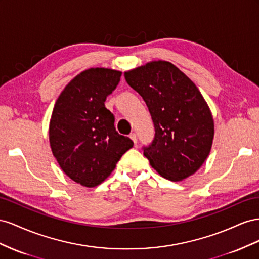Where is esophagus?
<instances>
[{
	"label": "esophagus",
	"instance_id": "1",
	"mask_svg": "<svg viewBox=\"0 0 259 259\" xmlns=\"http://www.w3.org/2000/svg\"><path fill=\"white\" fill-rule=\"evenodd\" d=\"M130 139L132 140V141L135 142V144H137L138 143V137H137V135L136 134H130Z\"/></svg>",
	"mask_w": 259,
	"mask_h": 259
}]
</instances>
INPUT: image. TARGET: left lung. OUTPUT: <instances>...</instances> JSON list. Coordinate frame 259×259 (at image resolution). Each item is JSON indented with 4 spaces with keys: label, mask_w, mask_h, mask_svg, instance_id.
I'll list each match as a JSON object with an SVG mask.
<instances>
[{
    "label": "left lung",
    "mask_w": 259,
    "mask_h": 259,
    "mask_svg": "<svg viewBox=\"0 0 259 259\" xmlns=\"http://www.w3.org/2000/svg\"><path fill=\"white\" fill-rule=\"evenodd\" d=\"M128 84L146 103L154 122L152 143L144 156L161 177L181 181L208 157L213 119L197 87L176 66L154 61L124 72Z\"/></svg>",
    "instance_id": "8db88e82"
}]
</instances>
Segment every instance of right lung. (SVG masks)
I'll list each match as a JSON object with an SVG mask.
<instances>
[{
  "label": "right lung",
  "instance_id": "1",
  "mask_svg": "<svg viewBox=\"0 0 259 259\" xmlns=\"http://www.w3.org/2000/svg\"><path fill=\"white\" fill-rule=\"evenodd\" d=\"M121 71L90 68L73 78L58 97L51 116L50 145L62 170L87 188L97 187L134 146L118 134L104 102L120 81Z\"/></svg>",
  "mask_w": 259,
  "mask_h": 259
}]
</instances>
